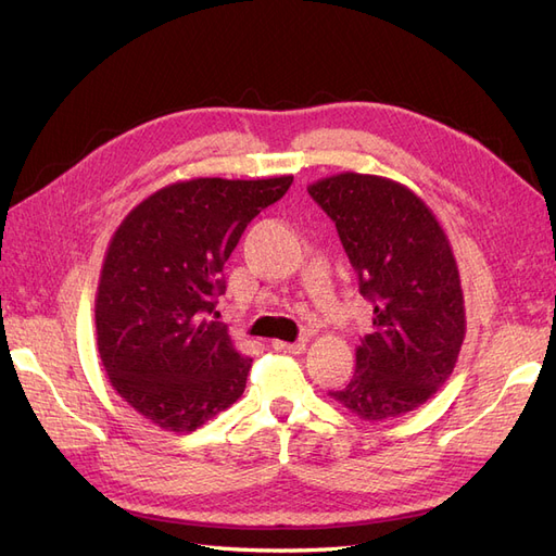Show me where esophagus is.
<instances>
[{
    "label": "esophagus",
    "instance_id": "esophagus-1",
    "mask_svg": "<svg viewBox=\"0 0 556 556\" xmlns=\"http://www.w3.org/2000/svg\"><path fill=\"white\" fill-rule=\"evenodd\" d=\"M274 350H276V352H288V355H301V352L306 350V343H304V341H296V343L274 341Z\"/></svg>",
    "mask_w": 556,
    "mask_h": 556
}]
</instances>
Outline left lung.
<instances>
[{
    "label": "left lung",
    "instance_id": "left-lung-1",
    "mask_svg": "<svg viewBox=\"0 0 556 556\" xmlns=\"http://www.w3.org/2000/svg\"><path fill=\"white\" fill-rule=\"evenodd\" d=\"M336 223L359 292L374 301V329L357 368L329 392L368 422L401 417L452 376L466 336L459 268L433 211L392 178L343 172L308 185Z\"/></svg>",
    "mask_w": 556,
    "mask_h": 556
}]
</instances>
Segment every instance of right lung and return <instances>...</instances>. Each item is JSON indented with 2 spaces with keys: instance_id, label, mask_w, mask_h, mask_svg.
Wrapping results in <instances>:
<instances>
[{
  "instance_id": "obj_1",
  "label": "right lung",
  "mask_w": 556,
  "mask_h": 556,
  "mask_svg": "<svg viewBox=\"0 0 556 556\" xmlns=\"http://www.w3.org/2000/svg\"><path fill=\"white\" fill-rule=\"evenodd\" d=\"M290 185L292 176L178 180L134 206L111 237L97 350L115 394L155 427L190 433L243 394L252 359L211 315L248 223Z\"/></svg>"
}]
</instances>
